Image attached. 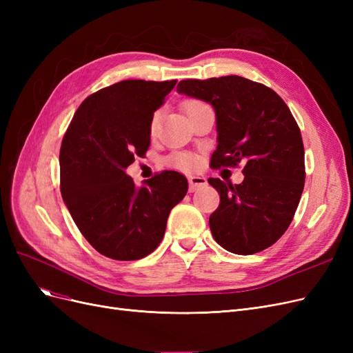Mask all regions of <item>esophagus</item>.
I'll list each match as a JSON object with an SVG mask.
<instances>
[{
    "label": "esophagus",
    "instance_id": "34e87169",
    "mask_svg": "<svg viewBox=\"0 0 353 353\" xmlns=\"http://www.w3.org/2000/svg\"><path fill=\"white\" fill-rule=\"evenodd\" d=\"M188 183H190V191H196L200 187H205L208 184V179L200 175H191L188 176Z\"/></svg>",
    "mask_w": 353,
    "mask_h": 353
}]
</instances>
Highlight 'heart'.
I'll return each instance as SVG.
<instances>
[{
    "mask_svg": "<svg viewBox=\"0 0 353 353\" xmlns=\"http://www.w3.org/2000/svg\"><path fill=\"white\" fill-rule=\"evenodd\" d=\"M205 105H208L206 103H203L200 100H187L184 101L183 108L185 110L187 114L193 113L194 110L200 109V108H205ZM159 126H160V112H156L152 117L150 121V134L152 135H156L157 131H159ZM170 163H172L175 168L178 169H183V170H188V169H193L197 163V160L194 156H191L188 153H176L174 154L172 157H170Z\"/></svg>",
    "mask_w": 353,
    "mask_h": 353,
    "instance_id": "1",
    "label": "heart"
}]
</instances>
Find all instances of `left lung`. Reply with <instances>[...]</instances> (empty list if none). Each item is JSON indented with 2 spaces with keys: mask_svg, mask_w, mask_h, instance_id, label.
Masks as SVG:
<instances>
[{
  "mask_svg": "<svg viewBox=\"0 0 353 353\" xmlns=\"http://www.w3.org/2000/svg\"><path fill=\"white\" fill-rule=\"evenodd\" d=\"M176 90L215 109L210 166L243 165L241 184L208 179L221 197L209 218L213 239L236 254L265 250L292 223L305 185V148L290 109L274 90L237 74L185 79Z\"/></svg>",
  "mask_w": 353,
  "mask_h": 353,
  "instance_id": "1",
  "label": "left lung"
}]
</instances>
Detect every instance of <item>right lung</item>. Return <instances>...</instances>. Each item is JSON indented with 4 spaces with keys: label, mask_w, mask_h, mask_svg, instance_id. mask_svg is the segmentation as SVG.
<instances>
[{
    "label": "right lung",
    "mask_w": 353,
    "mask_h": 353,
    "mask_svg": "<svg viewBox=\"0 0 353 353\" xmlns=\"http://www.w3.org/2000/svg\"><path fill=\"white\" fill-rule=\"evenodd\" d=\"M176 81L128 79L85 99L63 137L60 190L92 248L114 261H137L162 241L187 178L163 170L137 188L125 169L150 145V121Z\"/></svg>",
    "instance_id": "add662e5"
}]
</instances>
